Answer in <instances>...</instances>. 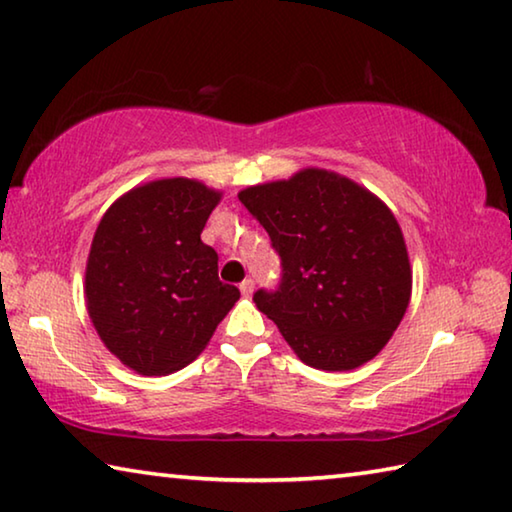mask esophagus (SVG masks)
I'll return each mask as SVG.
<instances>
[{"label":"esophagus","instance_id":"1","mask_svg":"<svg viewBox=\"0 0 512 512\" xmlns=\"http://www.w3.org/2000/svg\"><path fill=\"white\" fill-rule=\"evenodd\" d=\"M239 291H241V293H244V296H250V293H253V291H255V282H253V280H250V277H246V280L239 284Z\"/></svg>","mask_w":512,"mask_h":512}]
</instances>
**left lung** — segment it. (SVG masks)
<instances>
[{
  "instance_id": "8db88e82",
  "label": "left lung",
  "mask_w": 512,
  "mask_h": 512,
  "mask_svg": "<svg viewBox=\"0 0 512 512\" xmlns=\"http://www.w3.org/2000/svg\"><path fill=\"white\" fill-rule=\"evenodd\" d=\"M239 201L282 257L280 289L257 291L253 300L298 359L343 372L377 357L413 287L409 250L388 205L318 167L241 189Z\"/></svg>"
}]
</instances>
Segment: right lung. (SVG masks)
Wrapping results in <instances>:
<instances>
[{
	"instance_id": "obj_1",
	"label": "right lung",
	"mask_w": 512,
	"mask_h": 512,
	"mask_svg": "<svg viewBox=\"0 0 512 512\" xmlns=\"http://www.w3.org/2000/svg\"><path fill=\"white\" fill-rule=\"evenodd\" d=\"M219 189L160 178L121 194L101 216L85 264V305L103 345L137 375L192 363L239 300L201 241Z\"/></svg>"
}]
</instances>
